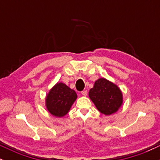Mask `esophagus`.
<instances>
[{
  "mask_svg": "<svg viewBox=\"0 0 160 160\" xmlns=\"http://www.w3.org/2000/svg\"><path fill=\"white\" fill-rule=\"evenodd\" d=\"M81 94L83 95V96H86V95H87V91L86 90H83V91H82L81 92Z\"/></svg>",
  "mask_w": 160,
  "mask_h": 160,
  "instance_id": "esophagus-1",
  "label": "esophagus"
}]
</instances>
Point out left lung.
<instances>
[{"instance_id":"obj_1","label":"left lung","mask_w":160,"mask_h":160,"mask_svg":"<svg viewBox=\"0 0 160 160\" xmlns=\"http://www.w3.org/2000/svg\"><path fill=\"white\" fill-rule=\"evenodd\" d=\"M89 96L97 109L105 115L117 112L122 104V95L118 86L104 78L95 82Z\"/></svg>"}]
</instances>
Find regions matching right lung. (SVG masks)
Segmentation results:
<instances>
[{
  "mask_svg": "<svg viewBox=\"0 0 160 160\" xmlns=\"http://www.w3.org/2000/svg\"><path fill=\"white\" fill-rule=\"evenodd\" d=\"M77 97L74 90L65 83L58 82L47 95L46 105L51 114L61 117L67 114Z\"/></svg>",
  "mask_w": 160,
  "mask_h": 160,
  "instance_id": "1",
  "label": "right lung"
}]
</instances>
